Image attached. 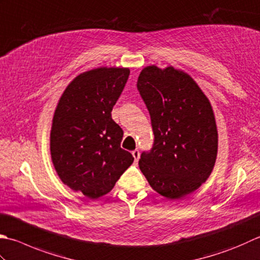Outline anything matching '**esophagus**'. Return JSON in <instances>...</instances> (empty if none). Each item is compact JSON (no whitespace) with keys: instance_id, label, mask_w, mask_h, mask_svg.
<instances>
[{"instance_id":"34e87169","label":"esophagus","mask_w":260,"mask_h":260,"mask_svg":"<svg viewBox=\"0 0 260 260\" xmlns=\"http://www.w3.org/2000/svg\"><path fill=\"white\" fill-rule=\"evenodd\" d=\"M132 154H133V156H134L135 162L139 161V159H140V151L139 150H134L133 152H132Z\"/></svg>"}]
</instances>
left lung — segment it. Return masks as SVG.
<instances>
[{
  "label": "left lung",
  "mask_w": 260,
  "mask_h": 260,
  "mask_svg": "<svg viewBox=\"0 0 260 260\" xmlns=\"http://www.w3.org/2000/svg\"><path fill=\"white\" fill-rule=\"evenodd\" d=\"M137 90L151 117L152 149L139 166L150 186L169 200L195 191L217 155V129L210 100L187 73L169 66L142 70Z\"/></svg>",
  "instance_id": "obj_1"
}]
</instances>
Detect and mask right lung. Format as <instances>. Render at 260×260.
<instances>
[{
  "mask_svg": "<svg viewBox=\"0 0 260 260\" xmlns=\"http://www.w3.org/2000/svg\"><path fill=\"white\" fill-rule=\"evenodd\" d=\"M128 76L124 68L88 71L68 85L56 107L50 131L55 170L91 200L108 194L134 161L120 147L124 132L111 118Z\"/></svg>",
  "mask_w": 260,
  "mask_h": 260,
  "instance_id": "obj_1",
  "label": "right lung"
}]
</instances>
